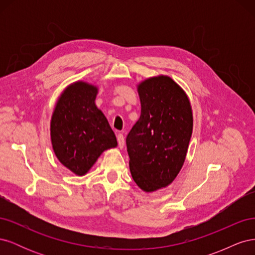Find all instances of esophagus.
I'll return each mask as SVG.
<instances>
[{
    "label": "esophagus",
    "mask_w": 255,
    "mask_h": 255,
    "mask_svg": "<svg viewBox=\"0 0 255 255\" xmlns=\"http://www.w3.org/2000/svg\"><path fill=\"white\" fill-rule=\"evenodd\" d=\"M117 140H118V145L119 148L122 149L123 146H125V143H126V140H125V137H123L122 134H118L117 135Z\"/></svg>",
    "instance_id": "esophagus-1"
}]
</instances>
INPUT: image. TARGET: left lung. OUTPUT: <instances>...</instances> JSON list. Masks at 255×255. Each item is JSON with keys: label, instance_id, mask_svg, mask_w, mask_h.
<instances>
[{"label": "left lung", "instance_id": "left-lung-1", "mask_svg": "<svg viewBox=\"0 0 255 255\" xmlns=\"http://www.w3.org/2000/svg\"><path fill=\"white\" fill-rule=\"evenodd\" d=\"M141 114L127 137L129 171L137 186L153 192L170 185L182 169L192 134L188 96L168 75L137 85Z\"/></svg>", "mask_w": 255, "mask_h": 255}]
</instances>
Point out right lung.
I'll list each match as a JSON object with an SVG mask.
<instances>
[{
  "label": "right lung",
  "instance_id": "right-lung-1",
  "mask_svg": "<svg viewBox=\"0 0 255 255\" xmlns=\"http://www.w3.org/2000/svg\"><path fill=\"white\" fill-rule=\"evenodd\" d=\"M98 87L78 81L61 92L51 117L50 132L58 160L76 175H85L105 151L117 146L115 133L96 105Z\"/></svg>",
  "mask_w": 255,
  "mask_h": 255
}]
</instances>
